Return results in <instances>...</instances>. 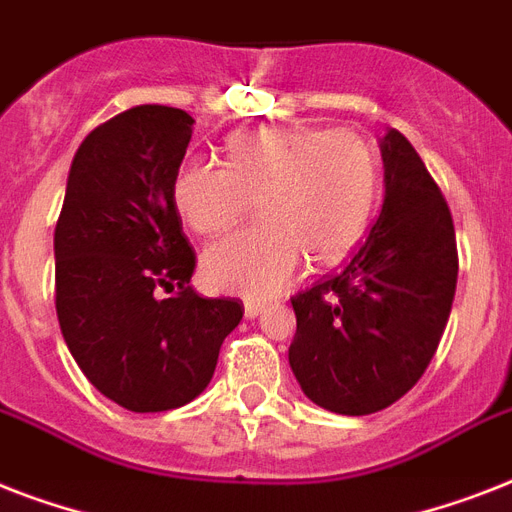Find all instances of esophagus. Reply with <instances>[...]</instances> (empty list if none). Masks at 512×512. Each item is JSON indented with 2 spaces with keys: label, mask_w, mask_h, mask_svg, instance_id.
<instances>
[{
  "label": "esophagus",
  "mask_w": 512,
  "mask_h": 512,
  "mask_svg": "<svg viewBox=\"0 0 512 512\" xmlns=\"http://www.w3.org/2000/svg\"><path fill=\"white\" fill-rule=\"evenodd\" d=\"M263 311H265L263 303H247V305H244V316H247V319H257V316H260Z\"/></svg>",
  "instance_id": "esophagus-1"
}]
</instances>
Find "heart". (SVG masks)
<instances>
[{"label": "heart", "instance_id": "1", "mask_svg": "<svg viewBox=\"0 0 512 512\" xmlns=\"http://www.w3.org/2000/svg\"><path fill=\"white\" fill-rule=\"evenodd\" d=\"M225 151V167L188 159L172 180L177 215L201 236L233 228L257 199L263 223L204 252L212 289L271 300L295 281L305 257L335 265L366 233L377 162L356 132L260 127L233 135Z\"/></svg>", "mask_w": 512, "mask_h": 512}]
</instances>
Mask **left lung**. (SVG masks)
Here are the masks:
<instances>
[{"label": "left lung", "mask_w": 512, "mask_h": 512, "mask_svg": "<svg viewBox=\"0 0 512 512\" xmlns=\"http://www.w3.org/2000/svg\"><path fill=\"white\" fill-rule=\"evenodd\" d=\"M385 199L342 271L292 300L289 366L313 404L380 412L414 388L436 353L457 289L452 212L398 130L380 138Z\"/></svg>", "instance_id": "left-lung-1"}]
</instances>
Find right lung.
<instances>
[{"instance_id":"obj_1","label":"right lung","mask_w":512,"mask_h":512,"mask_svg":"<svg viewBox=\"0 0 512 512\" xmlns=\"http://www.w3.org/2000/svg\"><path fill=\"white\" fill-rule=\"evenodd\" d=\"M193 124L170 106L127 108L100 124L74 154L55 225L63 340L84 377L130 412L201 396L244 316L239 300H209L188 284L196 255L172 180Z\"/></svg>"}]
</instances>
